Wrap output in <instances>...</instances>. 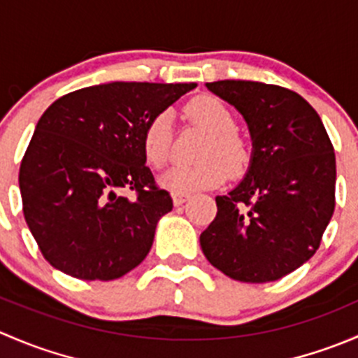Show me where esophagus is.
Masks as SVG:
<instances>
[{
	"label": "esophagus",
	"mask_w": 358,
	"mask_h": 358,
	"mask_svg": "<svg viewBox=\"0 0 358 358\" xmlns=\"http://www.w3.org/2000/svg\"><path fill=\"white\" fill-rule=\"evenodd\" d=\"M189 197L190 194H173V202H175V206H182Z\"/></svg>",
	"instance_id": "esophagus-1"
}]
</instances>
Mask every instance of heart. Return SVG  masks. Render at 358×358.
Masks as SVG:
<instances>
[{
  "mask_svg": "<svg viewBox=\"0 0 358 358\" xmlns=\"http://www.w3.org/2000/svg\"><path fill=\"white\" fill-rule=\"evenodd\" d=\"M187 119L208 133L196 164H176L162 176V185L175 194L211 189L227 175L243 176L251 164V145L239 131L232 110L213 95H199L183 107ZM142 147L154 168H164L171 157L173 133L168 112H157L143 129Z\"/></svg>",
  "mask_w": 358,
  "mask_h": 358,
  "instance_id": "1",
  "label": "heart"
}]
</instances>
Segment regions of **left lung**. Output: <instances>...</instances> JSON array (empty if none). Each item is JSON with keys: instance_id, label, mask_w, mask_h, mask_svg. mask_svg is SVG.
Wrapping results in <instances>:
<instances>
[{"instance_id": "left-lung-1", "label": "left lung", "mask_w": 358, "mask_h": 358, "mask_svg": "<svg viewBox=\"0 0 358 358\" xmlns=\"http://www.w3.org/2000/svg\"><path fill=\"white\" fill-rule=\"evenodd\" d=\"M206 86L244 115L255 150L246 178L216 197L202 252L234 280H279L315 255L333 216L334 147L317 110L292 90L239 79Z\"/></svg>"}]
</instances>
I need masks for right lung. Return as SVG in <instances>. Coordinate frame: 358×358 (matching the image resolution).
<instances>
[{
    "label": "right lung",
    "mask_w": 358,
    "mask_h": 358,
    "mask_svg": "<svg viewBox=\"0 0 358 358\" xmlns=\"http://www.w3.org/2000/svg\"><path fill=\"white\" fill-rule=\"evenodd\" d=\"M196 86L115 81L67 93L43 112L19 185L50 265L81 280H114L145 259L173 199L145 166L143 129Z\"/></svg>",
    "instance_id": "obj_1"
}]
</instances>
